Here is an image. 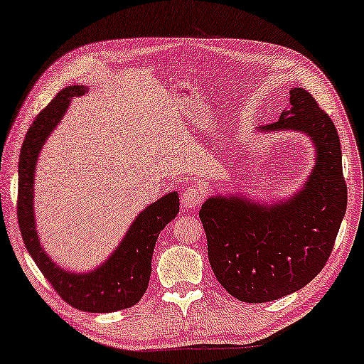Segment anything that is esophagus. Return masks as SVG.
<instances>
[{"instance_id": "34e87169", "label": "esophagus", "mask_w": 364, "mask_h": 364, "mask_svg": "<svg viewBox=\"0 0 364 364\" xmlns=\"http://www.w3.org/2000/svg\"><path fill=\"white\" fill-rule=\"evenodd\" d=\"M203 203V196H200V191L196 188H188L183 191L181 196V204L186 209H196L198 205Z\"/></svg>"}]
</instances>
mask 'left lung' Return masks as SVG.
<instances>
[{
  "label": "left lung",
  "mask_w": 364,
  "mask_h": 364,
  "mask_svg": "<svg viewBox=\"0 0 364 364\" xmlns=\"http://www.w3.org/2000/svg\"><path fill=\"white\" fill-rule=\"evenodd\" d=\"M287 111L258 132L294 130L316 149V164L301 191L267 204L222 193L199 210L215 278L243 302H269L302 289L332 253L346 210L338 132L304 88H291Z\"/></svg>",
  "instance_id": "obj_1"
}]
</instances>
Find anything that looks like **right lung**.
Instances as JSON below:
<instances>
[{
	"label": "right lung",
	"mask_w": 364,
	"mask_h": 364,
	"mask_svg": "<svg viewBox=\"0 0 364 364\" xmlns=\"http://www.w3.org/2000/svg\"><path fill=\"white\" fill-rule=\"evenodd\" d=\"M83 85L67 86L39 112L26 134L19 155L18 222L27 252L62 299L85 312H116L137 304L151 273V255L160 232L180 213L178 193H168L135 217L121 243L102 264L85 273L65 269L42 248L36 230L34 176L39 154L67 112L72 97L85 95Z\"/></svg>",
	"instance_id": "obj_1"
}]
</instances>
